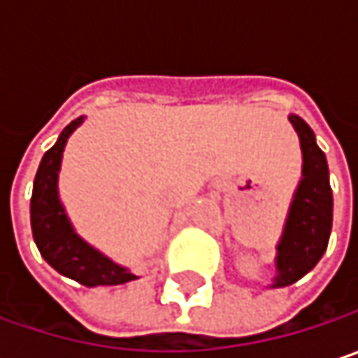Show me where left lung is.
Masks as SVG:
<instances>
[{
  "mask_svg": "<svg viewBox=\"0 0 358 358\" xmlns=\"http://www.w3.org/2000/svg\"><path fill=\"white\" fill-rule=\"evenodd\" d=\"M288 120L301 141L303 170L288 207L282 236L275 245V275L271 278L269 288L290 286L320 263L329 243L334 217L325 153L317 147L315 132L303 117L290 113Z\"/></svg>",
  "mask_w": 358,
  "mask_h": 358,
  "instance_id": "8db88e82",
  "label": "left lung"
}]
</instances>
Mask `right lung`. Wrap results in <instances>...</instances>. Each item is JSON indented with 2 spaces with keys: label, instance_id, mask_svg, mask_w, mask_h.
I'll use <instances>...</instances> for the list:
<instances>
[{
  "label": "right lung",
  "instance_id": "obj_1",
  "mask_svg": "<svg viewBox=\"0 0 358 358\" xmlns=\"http://www.w3.org/2000/svg\"><path fill=\"white\" fill-rule=\"evenodd\" d=\"M85 122V115L72 120L55 145L43 155L31 199V228L41 257L62 275L76 280L83 286H117L136 280L128 267L111 261L93 245H89L72 226L66 207L59 199V170L68 138Z\"/></svg>",
  "mask_w": 358,
  "mask_h": 358
}]
</instances>
